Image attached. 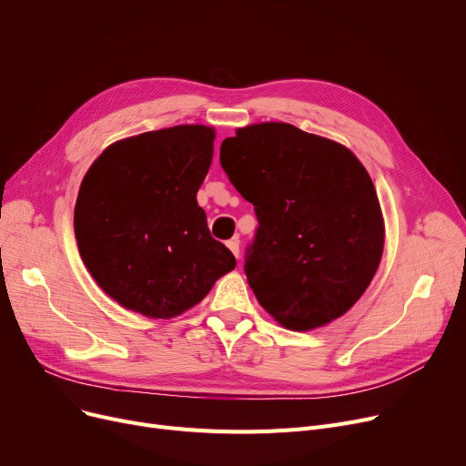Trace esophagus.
<instances>
[{
  "mask_svg": "<svg viewBox=\"0 0 466 466\" xmlns=\"http://www.w3.org/2000/svg\"><path fill=\"white\" fill-rule=\"evenodd\" d=\"M227 248L232 251V255L238 258L239 257V238L236 236V238H232V239H228L227 241Z\"/></svg>",
  "mask_w": 466,
  "mask_h": 466,
  "instance_id": "esophagus-1",
  "label": "esophagus"
}]
</instances>
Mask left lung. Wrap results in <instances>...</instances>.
<instances>
[{
	"label": "left lung",
	"mask_w": 466,
	"mask_h": 466,
	"mask_svg": "<svg viewBox=\"0 0 466 466\" xmlns=\"http://www.w3.org/2000/svg\"><path fill=\"white\" fill-rule=\"evenodd\" d=\"M220 166L258 218L246 258L258 304L299 332L351 309L385 243L378 194L359 158L287 122H260L223 141Z\"/></svg>",
	"instance_id": "obj_1"
}]
</instances>
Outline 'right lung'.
<instances>
[{
	"mask_svg": "<svg viewBox=\"0 0 466 466\" xmlns=\"http://www.w3.org/2000/svg\"><path fill=\"white\" fill-rule=\"evenodd\" d=\"M215 130L179 125L115 141L81 183L73 227L96 283L122 308L171 319L198 304L236 258L196 202Z\"/></svg>",
	"mask_w": 466,
	"mask_h": 466,
	"instance_id": "1",
	"label": "right lung"
}]
</instances>
